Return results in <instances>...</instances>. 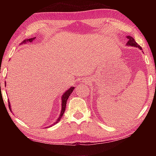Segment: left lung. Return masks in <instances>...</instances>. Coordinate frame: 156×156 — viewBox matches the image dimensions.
Segmentation results:
<instances>
[{
	"mask_svg": "<svg viewBox=\"0 0 156 156\" xmlns=\"http://www.w3.org/2000/svg\"><path fill=\"white\" fill-rule=\"evenodd\" d=\"M126 38H128V42L126 43V45L128 46H132V47H138L140 49L142 50V47L139 45V44L136 43L134 40V38H133V37H131L130 36H126Z\"/></svg>",
	"mask_w": 156,
	"mask_h": 156,
	"instance_id": "left-lung-1",
	"label": "left lung"
}]
</instances>
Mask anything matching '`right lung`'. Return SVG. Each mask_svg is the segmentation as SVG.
<instances>
[{
	"mask_svg": "<svg viewBox=\"0 0 156 156\" xmlns=\"http://www.w3.org/2000/svg\"><path fill=\"white\" fill-rule=\"evenodd\" d=\"M36 38V37H34V38H30V39H27V40H25V41H23V42H22V43L21 44H23V43H27V42H31V43H32V41H34V39ZM73 89H74V87H71L68 89V90H67L66 91L64 94H63V95L62 96V98H61V100H62V106H61V112H60V115H59V117H58V119L55 121V122L53 124V125H56V123H58L59 122V121L60 120V119H61V118L62 117V115H63V113H64V112H65V108H66V104H67V99L69 98V96L71 95V94H72V92L73 91ZM8 103H9V109L12 111V109H11V105H10V102H9V100H8Z\"/></svg>",
	"mask_w": 156,
	"mask_h": 156,
	"instance_id": "right-lung-1",
	"label": "right lung"
}]
</instances>
